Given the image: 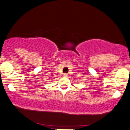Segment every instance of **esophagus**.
Masks as SVG:
<instances>
[{"label": "esophagus", "instance_id": "1", "mask_svg": "<svg viewBox=\"0 0 130 130\" xmlns=\"http://www.w3.org/2000/svg\"><path fill=\"white\" fill-rule=\"evenodd\" d=\"M68 75L67 74H63V76H65V77H68Z\"/></svg>", "mask_w": 130, "mask_h": 130}]
</instances>
